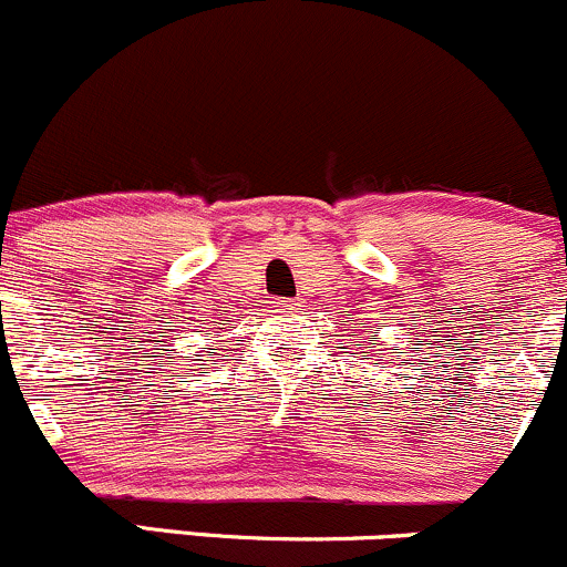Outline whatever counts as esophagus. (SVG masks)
<instances>
[{
  "label": "esophagus",
  "instance_id": "1",
  "mask_svg": "<svg viewBox=\"0 0 567 567\" xmlns=\"http://www.w3.org/2000/svg\"><path fill=\"white\" fill-rule=\"evenodd\" d=\"M274 307L279 309V312H290V309H296V303L293 301H274Z\"/></svg>",
  "mask_w": 567,
  "mask_h": 567
}]
</instances>
